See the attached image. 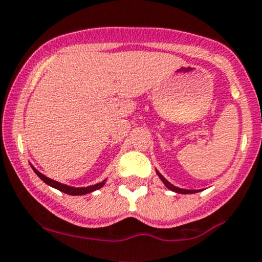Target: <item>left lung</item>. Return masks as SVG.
Instances as JSON below:
<instances>
[{
    "label": "left lung",
    "instance_id": "left-lung-1",
    "mask_svg": "<svg viewBox=\"0 0 262 262\" xmlns=\"http://www.w3.org/2000/svg\"><path fill=\"white\" fill-rule=\"evenodd\" d=\"M156 172H157L158 178L161 179V181H162L163 184H165V186L167 187V189L172 190V191L178 192V194H194V192H198V191H200V190H187V189H180V187L175 186V185H172V184H171V182H168L167 180H166V179L163 178V176L161 175V173L158 172L157 170H156Z\"/></svg>",
    "mask_w": 262,
    "mask_h": 262
}]
</instances>
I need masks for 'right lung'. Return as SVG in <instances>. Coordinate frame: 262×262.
I'll return each instance as SVG.
<instances>
[{
  "instance_id": "obj_1",
  "label": "right lung",
  "mask_w": 262,
  "mask_h": 262,
  "mask_svg": "<svg viewBox=\"0 0 262 262\" xmlns=\"http://www.w3.org/2000/svg\"><path fill=\"white\" fill-rule=\"evenodd\" d=\"M30 166H31V168H33V170H34V172H35L36 175H38L39 178L41 179V180L46 182L47 185H49V186H52V187H54V189L59 190V191L66 192V194H68V195H86V194H89V192L95 191V190L101 189V187L105 185V182H106V179H105L104 181L99 182V184L91 185V186H87V187L68 186V185L60 184V182H58V181H55V180H52V179L47 178L46 175H43V173H41V172H39V171L36 170V168L34 167L33 165H30Z\"/></svg>"
}]
</instances>
